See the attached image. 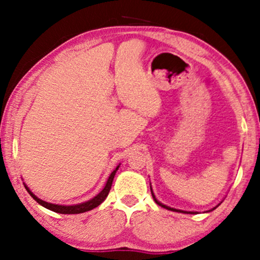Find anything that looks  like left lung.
<instances>
[{
    "label": "left lung",
    "instance_id": "left-lung-1",
    "mask_svg": "<svg viewBox=\"0 0 260 260\" xmlns=\"http://www.w3.org/2000/svg\"><path fill=\"white\" fill-rule=\"evenodd\" d=\"M150 190H151V196H153V198H154V201H155V203H156L157 205H160V207H162V208H165V209H168V210H172V211H177V213H190V214H194V211H184V210H178V209H175V208H170V207H168V205H165V204H162V203H160L159 201H157L156 198H155V196H154V193H153V188H151V186H150ZM216 208V207H215ZM214 208V209H215Z\"/></svg>",
    "mask_w": 260,
    "mask_h": 260
}]
</instances>
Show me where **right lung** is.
<instances>
[{
  "label": "right lung",
  "mask_w": 260,
  "mask_h": 260,
  "mask_svg": "<svg viewBox=\"0 0 260 260\" xmlns=\"http://www.w3.org/2000/svg\"><path fill=\"white\" fill-rule=\"evenodd\" d=\"M120 165H121V164H120ZM120 165H117V168H116L111 172V175H110L109 180H107V182H106L105 187H104V189L101 190L99 194L95 196L94 198L90 199V201L84 202V203H79V204H74V205H58V204H52V203H47V202L43 201V199L38 198V197L35 196L34 193H32L31 190L25 186V184H24V186H25V189L28 190L29 194H30L32 198H34L35 201L39 203V204L43 205L44 208L49 209V210H52V211H55V213H59V214H80V213H85V211H89V210H91V209L99 207L101 203L105 201L107 194H109L110 189H111L113 177H115L116 171H117L118 168H120Z\"/></svg>",
  "instance_id": "add662e5"
}]
</instances>
